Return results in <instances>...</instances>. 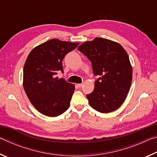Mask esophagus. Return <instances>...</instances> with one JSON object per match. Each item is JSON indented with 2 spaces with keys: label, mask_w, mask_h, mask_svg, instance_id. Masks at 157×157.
<instances>
[{
  "label": "esophagus",
  "mask_w": 157,
  "mask_h": 157,
  "mask_svg": "<svg viewBox=\"0 0 157 157\" xmlns=\"http://www.w3.org/2000/svg\"><path fill=\"white\" fill-rule=\"evenodd\" d=\"M82 85H83V84L81 83V84H77V86H78V87H82Z\"/></svg>",
  "instance_id": "obj_1"
}]
</instances>
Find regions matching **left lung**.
Wrapping results in <instances>:
<instances>
[{"label": "left lung", "mask_w": 157, "mask_h": 157, "mask_svg": "<svg viewBox=\"0 0 157 157\" xmlns=\"http://www.w3.org/2000/svg\"><path fill=\"white\" fill-rule=\"evenodd\" d=\"M78 50L91 61L95 75V88L86 95L91 107L101 113H109L121 107L128 94L132 67L123 46L117 42L96 37L85 41Z\"/></svg>", "instance_id": "left-lung-1"}]
</instances>
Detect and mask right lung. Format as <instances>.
Returning a JSON list of instances; mask_svg holds the SVG:
<instances>
[{
  "mask_svg": "<svg viewBox=\"0 0 157 157\" xmlns=\"http://www.w3.org/2000/svg\"><path fill=\"white\" fill-rule=\"evenodd\" d=\"M79 43L52 39L32 50L23 68V88L37 111L55 117L68 109L75 85L56 77L63 73L62 60Z\"/></svg>",
  "mask_w": 157,
  "mask_h": 157,
  "instance_id": "add662e5",
  "label": "right lung"
}]
</instances>
